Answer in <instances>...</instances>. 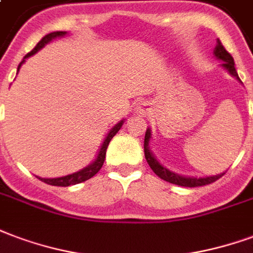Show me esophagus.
<instances>
[{
  "label": "esophagus",
  "instance_id": "esophagus-1",
  "mask_svg": "<svg viewBox=\"0 0 253 253\" xmlns=\"http://www.w3.org/2000/svg\"><path fill=\"white\" fill-rule=\"evenodd\" d=\"M138 110H139V114H145V111H146L145 104H141V106L138 107Z\"/></svg>",
  "mask_w": 253,
  "mask_h": 253
}]
</instances>
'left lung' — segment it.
Masks as SVG:
<instances>
[{
	"label": "left lung",
	"instance_id": "1",
	"mask_svg": "<svg viewBox=\"0 0 253 253\" xmlns=\"http://www.w3.org/2000/svg\"><path fill=\"white\" fill-rule=\"evenodd\" d=\"M214 56H216L217 59H220L224 61V63H222V67L228 69V72H229L232 76H235V78L239 79V75H237V71L236 68H235V61H233V57H232L231 53L224 48V45H222L221 41L220 40H217V45L216 48H214ZM150 136H151V132L150 130L147 128L145 134V145H143L145 146V157H146V161H147V164H149V166L151 168V170H153V171H154L160 178L168 181V182H170V184L178 185V186L197 188V186H204V185L213 184L214 181H217L220 177L224 175V173H222V174H218V175H213V177H207V178H192V177H182V175H178V174L170 171V170L164 168L158 161L155 160L154 155L151 154L150 150H149V141H150Z\"/></svg>",
	"mask_w": 253,
	"mask_h": 253
}]
</instances>
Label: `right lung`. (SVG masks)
I'll use <instances>...</instances> for the list:
<instances>
[{
    "label": "right lung",
    "mask_w": 253,
    "mask_h": 253,
    "mask_svg": "<svg viewBox=\"0 0 253 253\" xmlns=\"http://www.w3.org/2000/svg\"><path fill=\"white\" fill-rule=\"evenodd\" d=\"M64 35H65V32H52V33H49V35H46V36L42 37V39L37 42V45L35 46V48H33V49H32L31 52L25 56V57H24V60H22L21 63L18 64V68L17 69H20V67H21L22 63L25 61L27 57L35 55L37 50H40L41 48L45 45V44H48L50 40H53V39H56V37L64 36ZM122 125H123V121L119 122L117 126L114 127L111 131L108 132L107 138L104 139L102 149H100V151H99L98 158L95 160L93 164L87 166L85 169L80 170V171H78V173L69 174V175H65V177H59V178H40L41 181L48 185H52V186H69V185H76V184H80V182H84V181H87V179H89L91 177H93L95 174L98 173L99 170L102 169L103 164H104V158H106V150H107L108 143H110V141L114 138V135L121 130Z\"/></svg>",
    "instance_id": "1"
}]
</instances>
